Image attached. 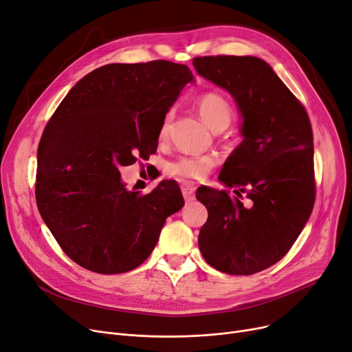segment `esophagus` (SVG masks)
<instances>
[{
    "instance_id": "obj_1",
    "label": "esophagus",
    "mask_w": 352,
    "mask_h": 352,
    "mask_svg": "<svg viewBox=\"0 0 352 352\" xmlns=\"http://www.w3.org/2000/svg\"><path fill=\"white\" fill-rule=\"evenodd\" d=\"M182 193H183V197H185L186 202H190V200H193V193H195V186L192 185V183H183L182 185Z\"/></svg>"
}]
</instances>
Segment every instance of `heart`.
<instances>
[{
	"instance_id": "obj_1",
	"label": "heart",
	"mask_w": 352,
	"mask_h": 352,
	"mask_svg": "<svg viewBox=\"0 0 352 352\" xmlns=\"http://www.w3.org/2000/svg\"><path fill=\"white\" fill-rule=\"evenodd\" d=\"M197 111L205 123L214 131H221L229 126L233 119V110L228 100L217 93H206L197 100ZM173 114L167 113L159 129V139L166 140L170 135ZM214 160L209 156H186L170 164V173L186 179H202L212 167Z\"/></svg>"
}]
</instances>
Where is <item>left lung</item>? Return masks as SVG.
Masks as SVG:
<instances>
[{"instance_id": "1", "label": "left lung", "mask_w": 352, "mask_h": 352, "mask_svg": "<svg viewBox=\"0 0 352 352\" xmlns=\"http://www.w3.org/2000/svg\"><path fill=\"white\" fill-rule=\"evenodd\" d=\"M199 76L226 90L242 116L243 140L219 180L229 190L199 188L208 209L199 249L214 270L254 275L272 266L307 225L315 202L314 136L305 107L272 67L252 56L193 58Z\"/></svg>"}]
</instances>
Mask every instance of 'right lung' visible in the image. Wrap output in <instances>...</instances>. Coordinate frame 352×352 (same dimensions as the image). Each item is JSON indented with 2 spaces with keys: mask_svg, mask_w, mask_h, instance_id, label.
Here are the masks:
<instances>
[{
  "mask_svg": "<svg viewBox=\"0 0 352 352\" xmlns=\"http://www.w3.org/2000/svg\"><path fill=\"white\" fill-rule=\"evenodd\" d=\"M195 82L185 64H106L82 77L47 123L37 153V206L64 254L89 271L135 270L185 205L175 180L148 195L126 189L119 167L156 153L163 117Z\"/></svg>",
  "mask_w": 352,
  "mask_h": 352,
  "instance_id": "1",
  "label": "right lung"
}]
</instances>
